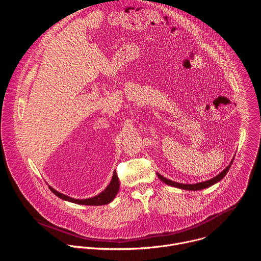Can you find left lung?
<instances>
[{
	"mask_svg": "<svg viewBox=\"0 0 261 261\" xmlns=\"http://www.w3.org/2000/svg\"><path fill=\"white\" fill-rule=\"evenodd\" d=\"M232 162H233V160L231 161V163H230L224 170H223L222 172H220L217 176H215V177H213V178H211V179H208V180L201 181V182H197V184H193V185H191V184H179V182H176V181H172V180H170V179H167L166 177L162 176V175L159 174V173H157V174H158V177H159L162 181H164L165 184H167V185H169V186H173V187H176V188H179V189H184V190L196 191V190H201V189H204V188H208V187H211L212 185H214V184L218 182L219 180H221L223 177H224V176L226 175V173H227V171L229 170V168H230Z\"/></svg>",
	"mask_w": 261,
	"mask_h": 261,
	"instance_id": "left-lung-1",
	"label": "left lung"
}]
</instances>
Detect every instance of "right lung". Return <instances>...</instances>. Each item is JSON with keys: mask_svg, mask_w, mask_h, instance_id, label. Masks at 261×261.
Returning <instances> with one entry per match:
<instances>
[{"mask_svg": "<svg viewBox=\"0 0 261 261\" xmlns=\"http://www.w3.org/2000/svg\"><path fill=\"white\" fill-rule=\"evenodd\" d=\"M49 189L58 197H60L64 200L70 201V202L79 203V204H85V205H102V204L109 203L118 194L119 189H120V180H119V177L117 175V172L115 171L114 175H113V178H111V181L107 186V188L103 192H101L99 195H97L95 197H92V198H88V199H74V198H71L67 195H64V194L56 191L51 187H49Z\"/></svg>", "mask_w": 261, "mask_h": 261, "instance_id": "right-lung-1", "label": "right lung"}]
</instances>
